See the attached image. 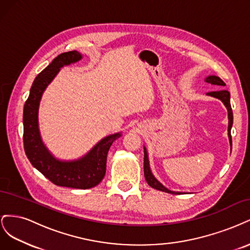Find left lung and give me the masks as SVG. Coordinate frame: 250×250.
Segmentation results:
<instances>
[{
  "instance_id": "left-lung-1",
  "label": "left lung",
  "mask_w": 250,
  "mask_h": 250,
  "mask_svg": "<svg viewBox=\"0 0 250 250\" xmlns=\"http://www.w3.org/2000/svg\"><path fill=\"white\" fill-rule=\"evenodd\" d=\"M206 82L210 83L213 85H217L219 88H222L225 86V83L219 78L218 76H208L206 78ZM208 96H211L214 98H217V99L221 100L223 102V104L225 105L226 109H228L229 112V142L231 145V135H230V129L232 126V122H233V117H232V110H231V106H230V94L229 90L226 89H218L215 90V92H210L207 94ZM144 175H145V179L147 181V184L151 187L155 188V190H160L166 193H170V194H183L181 192H174V191H170L168 190L167 188L164 187L160 181H158L154 175L152 174L150 170V166H149V158H148V153L146 148L144 147Z\"/></svg>"
}]
</instances>
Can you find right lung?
Wrapping results in <instances>:
<instances>
[{
    "mask_svg": "<svg viewBox=\"0 0 250 250\" xmlns=\"http://www.w3.org/2000/svg\"><path fill=\"white\" fill-rule=\"evenodd\" d=\"M82 55L77 51L62 53L34 79L24 105V149L30 163L53 184L73 188H90L103 179L106 172L107 153L121 132L105 137L78 160L60 161L44 146L39 128V107L44 89L55 78L60 67L79 62Z\"/></svg>",
    "mask_w": 250,
    "mask_h": 250,
    "instance_id": "add662e5",
    "label": "right lung"
}]
</instances>
